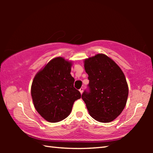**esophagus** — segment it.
Masks as SVG:
<instances>
[{
  "label": "esophagus",
  "instance_id": "1",
  "mask_svg": "<svg viewBox=\"0 0 153 153\" xmlns=\"http://www.w3.org/2000/svg\"><path fill=\"white\" fill-rule=\"evenodd\" d=\"M79 92H80V93H81V94H82V92H83V91H84V88H80L79 90Z\"/></svg>",
  "mask_w": 153,
  "mask_h": 153
}]
</instances>
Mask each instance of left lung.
<instances>
[{"label": "left lung", "instance_id": "1", "mask_svg": "<svg viewBox=\"0 0 153 153\" xmlns=\"http://www.w3.org/2000/svg\"><path fill=\"white\" fill-rule=\"evenodd\" d=\"M84 67L89 84L82 98L90 115L99 122L112 121L122 112L128 99V86L123 71L103 54L86 59Z\"/></svg>", "mask_w": 153, "mask_h": 153}]
</instances>
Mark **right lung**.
<instances>
[{"instance_id":"1","label":"right lung","mask_w":153,"mask_h":153,"mask_svg":"<svg viewBox=\"0 0 153 153\" xmlns=\"http://www.w3.org/2000/svg\"><path fill=\"white\" fill-rule=\"evenodd\" d=\"M71 63L62 57L52 59L36 75L31 88L33 105L49 122H59L70 114L76 100L81 98L74 86Z\"/></svg>"}]
</instances>
